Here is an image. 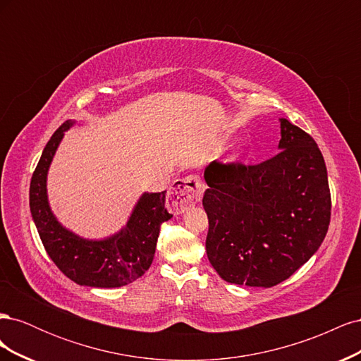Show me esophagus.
<instances>
[{
  "instance_id": "obj_1",
  "label": "esophagus",
  "mask_w": 361,
  "mask_h": 361,
  "mask_svg": "<svg viewBox=\"0 0 361 361\" xmlns=\"http://www.w3.org/2000/svg\"><path fill=\"white\" fill-rule=\"evenodd\" d=\"M206 185L197 174H190L185 179L179 180L174 188L169 192L167 206L174 214H182L191 204L199 203L203 197Z\"/></svg>"
}]
</instances>
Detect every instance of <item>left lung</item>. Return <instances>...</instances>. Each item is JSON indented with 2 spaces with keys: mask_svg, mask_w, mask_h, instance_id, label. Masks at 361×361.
I'll return each instance as SVG.
<instances>
[{
  "mask_svg": "<svg viewBox=\"0 0 361 361\" xmlns=\"http://www.w3.org/2000/svg\"><path fill=\"white\" fill-rule=\"evenodd\" d=\"M280 152L256 166L212 161L204 169L206 253L223 280L271 288L289 279L329 231L331 195L314 140L280 118Z\"/></svg>",
  "mask_w": 361,
  "mask_h": 361,
  "instance_id": "1",
  "label": "left lung"
}]
</instances>
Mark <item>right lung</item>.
<instances>
[{
    "instance_id": "right-lung-1",
    "label": "right lung",
    "mask_w": 361,
    "mask_h": 361,
    "mask_svg": "<svg viewBox=\"0 0 361 361\" xmlns=\"http://www.w3.org/2000/svg\"><path fill=\"white\" fill-rule=\"evenodd\" d=\"M66 120L42 152L30 183V211L42 244L64 276L81 286L120 288L140 279L155 256L159 227L173 216L166 207V191L145 192L122 231L105 239H85L63 227L52 214L47 192L48 170L64 133Z\"/></svg>"
}]
</instances>
